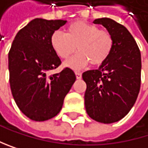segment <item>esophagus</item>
<instances>
[{
  "label": "esophagus",
  "mask_w": 148,
  "mask_h": 148,
  "mask_svg": "<svg viewBox=\"0 0 148 148\" xmlns=\"http://www.w3.org/2000/svg\"><path fill=\"white\" fill-rule=\"evenodd\" d=\"M75 74H76V77L77 79H80L81 77H82V74H81L80 72H75Z\"/></svg>",
  "instance_id": "34e87169"
}]
</instances>
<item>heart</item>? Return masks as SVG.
Returning a JSON list of instances; mask_svg holds the SVG:
<instances>
[{
    "instance_id": "b5f03b06",
    "label": "heart",
    "mask_w": 148,
    "mask_h": 148,
    "mask_svg": "<svg viewBox=\"0 0 148 148\" xmlns=\"http://www.w3.org/2000/svg\"><path fill=\"white\" fill-rule=\"evenodd\" d=\"M56 54L62 59H68L78 53L65 63L66 66L80 70L90 62L93 66L101 65L110 56L114 46L112 34L107 30H100L95 25L85 21H76L69 25L66 32L56 31L50 39Z\"/></svg>"
}]
</instances>
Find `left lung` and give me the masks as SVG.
Returning a JSON list of instances; mask_svg holds the SVG:
<instances>
[{
    "mask_svg": "<svg viewBox=\"0 0 148 148\" xmlns=\"http://www.w3.org/2000/svg\"><path fill=\"white\" fill-rule=\"evenodd\" d=\"M93 24L103 25L112 34L114 46L99 69L82 74L86 83L85 106L92 119L111 123L126 116L137 100L141 56L132 35L123 25L108 17L95 19Z\"/></svg>",
    "mask_w": 148,
    "mask_h": 148,
    "instance_id": "1",
    "label": "left lung"
}]
</instances>
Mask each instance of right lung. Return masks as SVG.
Masks as SVG:
<instances>
[{
  "mask_svg": "<svg viewBox=\"0 0 148 148\" xmlns=\"http://www.w3.org/2000/svg\"><path fill=\"white\" fill-rule=\"evenodd\" d=\"M66 22L32 20L17 32L9 52L13 98L21 111L33 121H46L56 116L76 80L70 68L47 76L49 71L61 64L51 46V36Z\"/></svg>",
  "mask_w": 148,
  "mask_h": 148,
  "instance_id": "obj_1",
  "label": "right lung"
}]
</instances>
